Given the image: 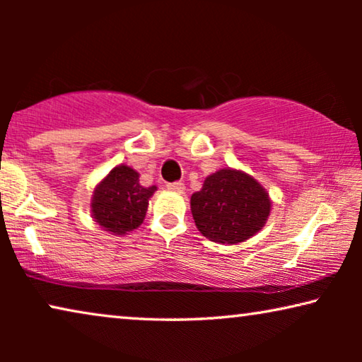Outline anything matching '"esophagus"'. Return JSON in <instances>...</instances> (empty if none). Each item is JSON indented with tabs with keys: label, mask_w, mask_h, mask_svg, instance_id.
<instances>
[{
	"label": "esophagus",
	"mask_w": 362,
	"mask_h": 362,
	"mask_svg": "<svg viewBox=\"0 0 362 362\" xmlns=\"http://www.w3.org/2000/svg\"><path fill=\"white\" fill-rule=\"evenodd\" d=\"M168 189L170 191H175V192H182L185 191V185H182V182H180V181H176V182H168Z\"/></svg>",
	"instance_id": "34e87169"
}]
</instances>
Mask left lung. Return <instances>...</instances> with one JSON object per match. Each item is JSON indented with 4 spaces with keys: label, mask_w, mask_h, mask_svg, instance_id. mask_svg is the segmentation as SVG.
Instances as JSON below:
<instances>
[{
    "label": "left lung",
    "mask_w": 362,
    "mask_h": 362,
    "mask_svg": "<svg viewBox=\"0 0 362 362\" xmlns=\"http://www.w3.org/2000/svg\"><path fill=\"white\" fill-rule=\"evenodd\" d=\"M270 197L260 182L244 171L224 168L207 176L191 196L196 227L217 244H239L255 235L270 216Z\"/></svg>",
    "instance_id": "left-lung-1"
}]
</instances>
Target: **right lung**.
Returning a JSON list of instances; mask_svg holds the SVG:
<instances>
[{
  "label": "right lung",
  "instance_id": "obj_1",
  "mask_svg": "<svg viewBox=\"0 0 362 362\" xmlns=\"http://www.w3.org/2000/svg\"><path fill=\"white\" fill-rule=\"evenodd\" d=\"M156 186L140 185V175L127 165H118L98 182L90 211L98 226L115 235H125L141 226L148 201Z\"/></svg>",
  "mask_w": 362,
  "mask_h": 362
}]
</instances>
